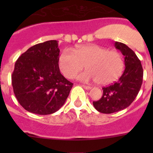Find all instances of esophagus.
<instances>
[{
  "mask_svg": "<svg viewBox=\"0 0 153 153\" xmlns=\"http://www.w3.org/2000/svg\"><path fill=\"white\" fill-rule=\"evenodd\" d=\"M82 87L84 88V89H90L91 88V86H86V85H82Z\"/></svg>",
  "mask_w": 153,
  "mask_h": 153,
  "instance_id": "esophagus-1",
  "label": "esophagus"
}]
</instances>
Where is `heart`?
I'll use <instances>...</instances> for the list:
<instances>
[{"instance_id": "b5f03b06", "label": "heart", "mask_w": 153, "mask_h": 153, "mask_svg": "<svg viewBox=\"0 0 153 153\" xmlns=\"http://www.w3.org/2000/svg\"><path fill=\"white\" fill-rule=\"evenodd\" d=\"M84 67L87 70L78 75V80L96 81L99 85L106 86L121 76L124 62L118 52L96 44L78 46L73 52L65 49L60 55V69L67 78H75Z\"/></svg>"}]
</instances>
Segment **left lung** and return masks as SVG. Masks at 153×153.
Segmentation results:
<instances>
[{
	"mask_svg": "<svg viewBox=\"0 0 153 153\" xmlns=\"http://www.w3.org/2000/svg\"><path fill=\"white\" fill-rule=\"evenodd\" d=\"M115 47L124 56L125 69L118 81L103 87L100 100L93 101L94 107L101 113L110 114L128 107L136 98L143 81V68L135 52L121 42Z\"/></svg>",
	"mask_w": 153,
	"mask_h": 153,
	"instance_id": "1",
	"label": "left lung"
}]
</instances>
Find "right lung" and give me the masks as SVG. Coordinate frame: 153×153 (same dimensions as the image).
Instances as JSON below:
<instances>
[{
    "instance_id": "add662e5",
    "label": "right lung",
    "mask_w": 153,
    "mask_h": 153,
    "mask_svg": "<svg viewBox=\"0 0 153 153\" xmlns=\"http://www.w3.org/2000/svg\"><path fill=\"white\" fill-rule=\"evenodd\" d=\"M60 49L55 40L36 44L18 58L12 75L15 97L26 110L49 115L65 103L73 84L58 67Z\"/></svg>"
}]
</instances>
